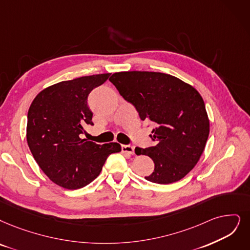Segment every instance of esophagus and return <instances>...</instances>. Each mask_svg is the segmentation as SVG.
<instances>
[{
	"label": "esophagus",
	"instance_id": "obj_1",
	"mask_svg": "<svg viewBox=\"0 0 250 250\" xmlns=\"http://www.w3.org/2000/svg\"><path fill=\"white\" fill-rule=\"evenodd\" d=\"M122 152L126 153L128 155H134V146H128V145H123L122 146Z\"/></svg>",
	"mask_w": 250,
	"mask_h": 250
}]
</instances>
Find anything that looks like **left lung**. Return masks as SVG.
I'll list each match as a JSON object with an SVG mask.
<instances>
[{
    "label": "left lung",
    "instance_id": "obj_1",
    "mask_svg": "<svg viewBox=\"0 0 250 250\" xmlns=\"http://www.w3.org/2000/svg\"><path fill=\"white\" fill-rule=\"evenodd\" d=\"M143 121L152 122L156 145L135 147L155 163L148 182L168 185L184 178L200 159L209 135V119L196 89L174 76L157 72H119L109 78Z\"/></svg>",
    "mask_w": 250,
    "mask_h": 250
}]
</instances>
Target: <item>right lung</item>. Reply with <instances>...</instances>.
Returning a JSON list of instances; mask_svg holds the SVG:
<instances>
[{"instance_id": "obj_1", "label": "right lung", "mask_w": 250, "mask_h": 250, "mask_svg": "<svg viewBox=\"0 0 250 250\" xmlns=\"http://www.w3.org/2000/svg\"><path fill=\"white\" fill-rule=\"evenodd\" d=\"M111 74L85 76L49 86L35 97L27 113L26 141L42 171L57 186L77 189L101 173L118 143L103 146L80 137L92 125L87 98Z\"/></svg>"}]
</instances>
